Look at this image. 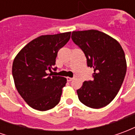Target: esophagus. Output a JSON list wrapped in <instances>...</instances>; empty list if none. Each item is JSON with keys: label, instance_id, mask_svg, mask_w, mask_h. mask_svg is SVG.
<instances>
[{"label": "esophagus", "instance_id": "1", "mask_svg": "<svg viewBox=\"0 0 135 135\" xmlns=\"http://www.w3.org/2000/svg\"><path fill=\"white\" fill-rule=\"evenodd\" d=\"M66 79H67L68 82H71V80H73L74 78H71V77H67V78H66Z\"/></svg>", "mask_w": 135, "mask_h": 135}]
</instances>
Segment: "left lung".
I'll use <instances>...</instances> for the list:
<instances>
[{
    "label": "left lung",
    "mask_w": 135,
    "mask_h": 135,
    "mask_svg": "<svg viewBox=\"0 0 135 135\" xmlns=\"http://www.w3.org/2000/svg\"><path fill=\"white\" fill-rule=\"evenodd\" d=\"M73 42L85 53L88 66L93 68V79L76 90L81 103L100 108L112 101L122 87L127 61L121 45L106 34L95 30L74 31Z\"/></svg>",
    "instance_id": "8db88e82"
}]
</instances>
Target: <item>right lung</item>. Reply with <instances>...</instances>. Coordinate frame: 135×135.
I'll return each mask as SVG.
<instances>
[{
	"instance_id": "obj_1",
	"label": "right lung",
	"mask_w": 135,
	"mask_h": 135,
	"mask_svg": "<svg viewBox=\"0 0 135 135\" xmlns=\"http://www.w3.org/2000/svg\"><path fill=\"white\" fill-rule=\"evenodd\" d=\"M70 37L71 32L40 36L26 45L13 60L12 74L16 90L34 109L47 110L60 101L66 79L49 72L56 71L58 51Z\"/></svg>"
}]
</instances>
